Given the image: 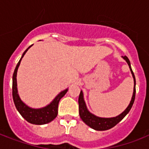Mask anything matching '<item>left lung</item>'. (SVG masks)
Wrapping results in <instances>:
<instances>
[{"instance_id": "8db88e82", "label": "left lung", "mask_w": 149, "mask_h": 149, "mask_svg": "<svg viewBox=\"0 0 149 149\" xmlns=\"http://www.w3.org/2000/svg\"><path fill=\"white\" fill-rule=\"evenodd\" d=\"M122 58L125 59L127 63L129 65L130 70L132 72V77L134 78V92H133V95H132V100L130 102L129 105L127 106V107L125 109V111H123L122 113L119 114L117 117L114 118H100L97 116L94 115L93 113H91L90 111L87 110V107L86 106L85 101L84 99V93L83 91H80L79 96V117L81 118L83 121H84L86 125H87L89 127H91V128H93L97 131H106V130L111 129V127H114L117 124L120 122V120H122L123 118H125V116L127 115L130 110L132 109V105L134 104V99H135V85H136V82H135V77H134V72L132 71V67H131V63H130L129 59L127 56H122Z\"/></svg>"}]
</instances>
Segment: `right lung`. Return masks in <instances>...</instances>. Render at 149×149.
I'll return each instance as SVG.
<instances>
[{"label": "right lung", "mask_w": 149, "mask_h": 149, "mask_svg": "<svg viewBox=\"0 0 149 149\" xmlns=\"http://www.w3.org/2000/svg\"><path fill=\"white\" fill-rule=\"evenodd\" d=\"M31 46H29L24 53L22 54V56L19 62L17 63L16 67H15V72L13 74V83H12V96L14 103L16 107V108L18 111L21 115L28 121V122L33 124V125H45L48 123L51 122L55 118L57 117L58 114V102L60 99L65 95L66 92L68 91V89H65V91H62L56 96V98L50 103V104L47 105L46 107H44L42 108L35 109L29 107L22 101L21 98L19 97V95L17 93V69L19 67L20 63L22 61V58L26 53V52L29 50V49Z\"/></svg>", "instance_id": "add662e5"}]
</instances>
